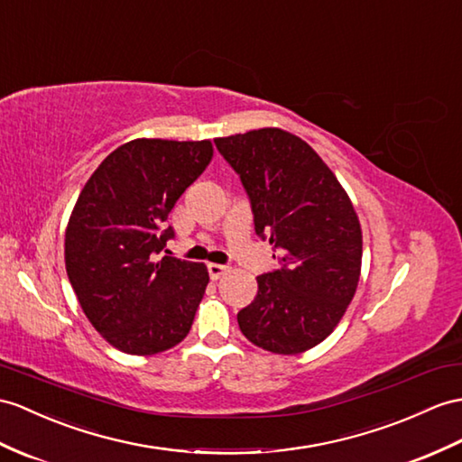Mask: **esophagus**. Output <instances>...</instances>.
Returning <instances> with one entry per match:
<instances>
[{
    "label": "esophagus",
    "mask_w": 462,
    "mask_h": 462,
    "mask_svg": "<svg viewBox=\"0 0 462 462\" xmlns=\"http://www.w3.org/2000/svg\"><path fill=\"white\" fill-rule=\"evenodd\" d=\"M227 270H229V266H225V264H216V263L208 264V273H209L211 280L221 278L225 273H227Z\"/></svg>",
    "instance_id": "esophagus-1"
}]
</instances>
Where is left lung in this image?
<instances>
[{
  "label": "left lung",
  "mask_w": 462,
  "mask_h": 462,
  "mask_svg": "<svg viewBox=\"0 0 462 462\" xmlns=\"http://www.w3.org/2000/svg\"><path fill=\"white\" fill-rule=\"evenodd\" d=\"M249 194L254 231L280 253L237 313L243 335L276 355H298L333 333L351 303L363 231L345 188L311 146L278 127L216 139Z\"/></svg>",
  "instance_id": "obj_1"
}]
</instances>
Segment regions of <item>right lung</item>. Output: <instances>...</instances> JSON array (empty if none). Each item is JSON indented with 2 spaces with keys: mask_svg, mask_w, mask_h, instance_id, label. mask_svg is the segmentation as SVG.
Listing matches in <instances>:
<instances>
[{
  "mask_svg": "<svg viewBox=\"0 0 462 462\" xmlns=\"http://www.w3.org/2000/svg\"><path fill=\"white\" fill-rule=\"evenodd\" d=\"M211 156V141L134 139L117 146L78 196L66 273L89 323L123 353L168 351L192 329L208 268L159 253L174 237L168 213Z\"/></svg>",
  "mask_w": 462,
  "mask_h": 462,
  "instance_id": "add662e5",
  "label": "right lung"
}]
</instances>
